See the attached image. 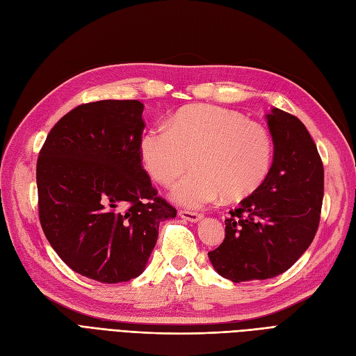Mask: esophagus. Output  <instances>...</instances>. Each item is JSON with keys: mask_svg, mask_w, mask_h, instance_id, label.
I'll list each match as a JSON object with an SVG mask.
<instances>
[{"mask_svg": "<svg viewBox=\"0 0 356 356\" xmlns=\"http://www.w3.org/2000/svg\"><path fill=\"white\" fill-rule=\"evenodd\" d=\"M178 213H179L181 218H184V220H187V221H190V222H197V221H200L202 217H203V215L199 213V212L186 211V209H181Z\"/></svg>", "mask_w": 356, "mask_h": 356, "instance_id": "obj_1", "label": "esophagus"}]
</instances>
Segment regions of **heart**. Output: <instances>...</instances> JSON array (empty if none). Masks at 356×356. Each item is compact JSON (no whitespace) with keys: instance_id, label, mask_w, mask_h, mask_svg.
Returning a JSON list of instances; mask_svg holds the SVG:
<instances>
[{"instance_id":"heart-1","label":"heart","mask_w":356,"mask_h":356,"mask_svg":"<svg viewBox=\"0 0 356 356\" xmlns=\"http://www.w3.org/2000/svg\"><path fill=\"white\" fill-rule=\"evenodd\" d=\"M143 163L154 181L170 186L190 166L193 174L172 188V197L200 208L220 196L239 200L263 184L273 159L267 129L232 110L193 105L179 110L169 124L149 126L139 143Z\"/></svg>"}]
</instances>
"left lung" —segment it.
Listing matches in <instances>:
<instances>
[{"label":"left lung","instance_id":"8db88e82","mask_svg":"<svg viewBox=\"0 0 356 356\" xmlns=\"http://www.w3.org/2000/svg\"><path fill=\"white\" fill-rule=\"evenodd\" d=\"M275 157L263 184L225 218L222 243L208 252L233 282L286 272L314 241L324 199V165L306 126L273 108L267 115Z\"/></svg>","mask_w":356,"mask_h":356}]
</instances>
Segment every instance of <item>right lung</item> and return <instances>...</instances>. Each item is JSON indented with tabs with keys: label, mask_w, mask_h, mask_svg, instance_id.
<instances>
[{
	"label": "right lung",
	"mask_w": 356,
	"mask_h": 356,
	"mask_svg": "<svg viewBox=\"0 0 356 356\" xmlns=\"http://www.w3.org/2000/svg\"><path fill=\"white\" fill-rule=\"evenodd\" d=\"M143 111L135 99L75 106L51 127L37 160L42 232L63 263L102 284L141 275L159 224L177 217L141 163Z\"/></svg>",
	"instance_id": "obj_1"
}]
</instances>
